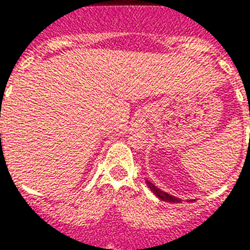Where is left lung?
Instances as JSON below:
<instances>
[{"label": "left lung", "mask_w": 250, "mask_h": 250, "mask_svg": "<svg viewBox=\"0 0 250 250\" xmlns=\"http://www.w3.org/2000/svg\"><path fill=\"white\" fill-rule=\"evenodd\" d=\"M146 184H148V187L150 188V190H152L153 193L156 194L158 198H161V200H164V201H166V202H174V204L182 202V198L175 197V196H172V194H168L167 192H165V190H161L160 188H157V187L154 186L152 182L146 180ZM190 201H193V200H190Z\"/></svg>", "instance_id": "1"}]
</instances>
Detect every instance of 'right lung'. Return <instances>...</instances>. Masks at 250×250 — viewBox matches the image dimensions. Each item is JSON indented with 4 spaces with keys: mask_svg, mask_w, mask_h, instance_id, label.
I'll return each mask as SVG.
<instances>
[{
    "mask_svg": "<svg viewBox=\"0 0 250 250\" xmlns=\"http://www.w3.org/2000/svg\"><path fill=\"white\" fill-rule=\"evenodd\" d=\"M0 135H1V133H0Z\"/></svg>",
    "mask_w": 250,
    "mask_h": 250,
    "instance_id": "right-lung-1",
    "label": "right lung"
}]
</instances>
